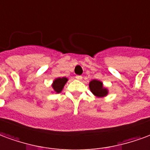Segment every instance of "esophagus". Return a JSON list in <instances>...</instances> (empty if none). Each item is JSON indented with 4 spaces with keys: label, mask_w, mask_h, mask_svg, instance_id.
<instances>
[{
    "label": "esophagus",
    "mask_w": 150,
    "mask_h": 150,
    "mask_svg": "<svg viewBox=\"0 0 150 150\" xmlns=\"http://www.w3.org/2000/svg\"><path fill=\"white\" fill-rule=\"evenodd\" d=\"M76 79L81 81V80H82V76H80V75H76Z\"/></svg>",
    "instance_id": "esophagus-1"
}]
</instances>
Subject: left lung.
<instances>
[{
  "label": "left lung",
  "mask_w": 150,
  "mask_h": 150,
  "mask_svg": "<svg viewBox=\"0 0 150 150\" xmlns=\"http://www.w3.org/2000/svg\"><path fill=\"white\" fill-rule=\"evenodd\" d=\"M89 88L92 93L98 98H102L108 94V90L104 88L102 82L98 80H93L89 82Z\"/></svg>",
  "instance_id": "left-lung-1"
}]
</instances>
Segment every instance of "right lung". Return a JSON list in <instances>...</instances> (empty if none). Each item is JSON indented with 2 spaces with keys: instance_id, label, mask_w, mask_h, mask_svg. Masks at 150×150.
<instances>
[{
  "instance_id": "1",
  "label": "right lung",
  "mask_w": 150,
  "mask_h": 150,
  "mask_svg": "<svg viewBox=\"0 0 150 150\" xmlns=\"http://www.w3.org/2000/svg\"><path fill=\"white\" fill-rule=\"evenodd\" d=\"M68 79L66 77H59L54 80V81L52 83V88L56 93H61L62 90L64 88V86L65 85V83L67 82Z\"/></svg>"
}]
</instances>
